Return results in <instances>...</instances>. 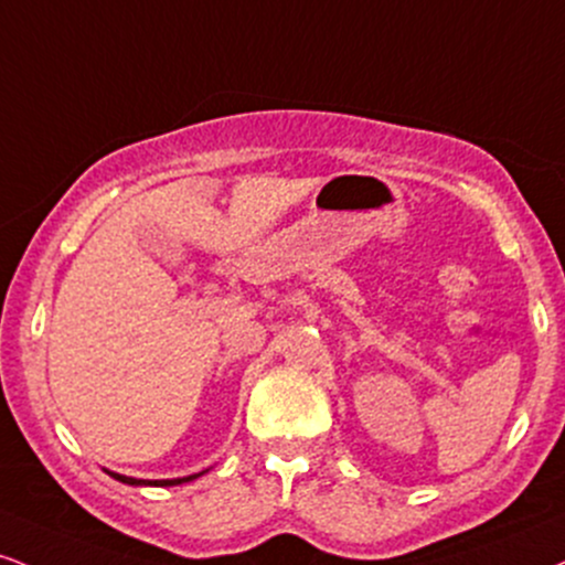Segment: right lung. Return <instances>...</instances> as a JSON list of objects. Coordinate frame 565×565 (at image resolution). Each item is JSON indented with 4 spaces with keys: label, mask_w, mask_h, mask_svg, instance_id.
<instances>
[{
    "label": "right lung",
    "mask_w": 565,
    "mask_h": 565,
    "mask_svg": "<svg viewBox=\"0 0 565 565\" xmlns=\"http://www.w3.org/2000/svg\"><path fill=\"white\" fill-rule=\"evenodd\" d=\"M115 481H120V484H131V487H179V484H186V481H194L200 479L202 473L207 471H200V473H192V477H181V479H134V477H124V473H115V471H107Z\"/></svg>",
    "instance_id": "add662e5"
}]
</instances>
